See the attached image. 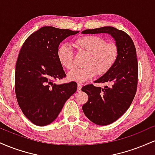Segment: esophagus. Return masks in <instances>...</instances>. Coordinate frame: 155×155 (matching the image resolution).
<instances>
[{"instance_id":"34e87169","label":"esophagus","mask_w":155,"mask_h":155,"mask_svg":"<svg viewBox=\"0 0 155 155\" xmlns=\"http://www.w3.org/2000/svg\"><path fill=\"white\" fill-rule=\"evenodd\" d=\"M81 90V84L80 83H78V85H77V91L78 92H80Z\"/></svg>"}]
</instances>
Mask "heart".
Listing matches in <instances>:
<instances>
[{"label": "heart", "instance_id": "obj_1", "mask_svg": "<svg viewBox=\"0 0 155 155\" xmlns=\"http://www.w3.org/2000/svg\"><path fill=\"white\" fill-rule=\"evenodd\" d=\"M74 46L78 51L89 54L84 63V68H75L68 74L69 79L79 83L91 79L95 74H106L114 65L119 56V47L115 42H106L97 35L79 37L74 41ZM57 58L67 70L73 68L74 52L70 46L66 44L60 45L57 50Z\"/></svg>", "mask_w": 155, "mask_h": 155}]
</instances>
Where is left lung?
<instances>
[{
    "label": "left lung",
    "instance_id": "left-lung-1",
    "mask_svg": "<svg viewBox=\"0 0 155 155\" xmlns=\"http://www.w3.org/2000/svg\"><path fill=\"white\" fill-rule=\"evenodd\" d=\"M82 33H108L119 47L116 63L109 71L95 81L108 82L109 87L101 88L91 84L81 88L88 95V101L82 106L85 116L96 124L107 125L125 113L136 95L138 76L136 49L130 35L114 27L85 30Z\"/></svg>",
    "mask_w": 155,
    "mask_h": 155
}]
</instances>
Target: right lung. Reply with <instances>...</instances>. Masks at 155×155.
<instances>
[{"label": "right lung", "mask_w": 155, "mask_h": 155, "mask_svg": "<svg viewBox=\"0 0 155 155\" xmlns=\"http://www.w3.org/2000/svg\"><path fill=\"white\" fill-rule=\"evenodd\" d=\"M79 31L45 26L26 39L16 63L15 93L19 108L35 125L51 123L75 93V81L56 84L66 76L57 58L60 44Z\"/></svg>", "instance_id": "right-lung-1"}]
</instances>
